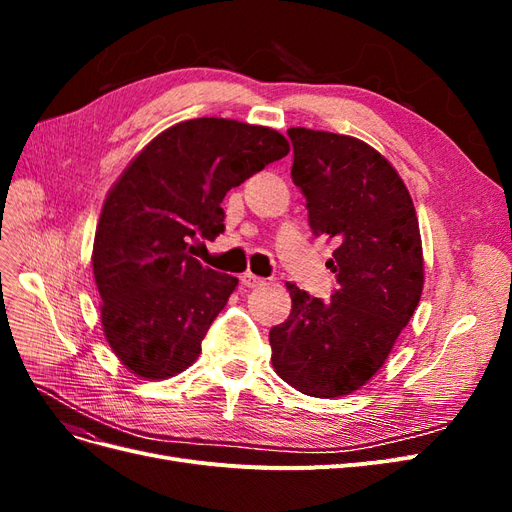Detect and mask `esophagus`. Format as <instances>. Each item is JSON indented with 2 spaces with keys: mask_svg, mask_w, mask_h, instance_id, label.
I'll return each mask as SVG.
<instances>
[{
  "mask_svg": "<svg viewBox=\"0 0 512 512\" xmlns=\"http://www.w3.org/2000/svg\"><path fill=\"white\" fill-rule=\"evenodd\" d=\"M241 284L245 286V288H256V286H262L265 284V277H258V275H254V273H250V271H245L241 277Z\"/></svg>",
  "mask_w": 512,
  "mask_h": 512,
  "instance_id": "obj_1",
  "label": "esophagus"
}]
</instances>
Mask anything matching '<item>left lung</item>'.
I'll use <instances>...</instances> for the list:
<instances>
[{
  "label": "left lung",
  "instance_id": "left-lung-1",
  "mask_svg": "<svg viewBox=\"0 0 512 512\" xmlns=\"http://www.w3.org/2000/svg\"><path fill=\"white\" fill-rule=\"evenodd\" d=\"M290 177L307 200L309 228L337 250V288L322 301L288 282L292 309L269 333L284 382L312 397L348 395L376 374L423 292V247L410 192L359 138L290 128Z\"/></svg>",
  "mask_w": 512,
  "mask_h": 512
}]
</instances>
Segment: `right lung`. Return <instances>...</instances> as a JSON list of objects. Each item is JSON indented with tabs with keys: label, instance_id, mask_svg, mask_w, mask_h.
I'll return each mask as SVG.
<instances>
[{
	"label": "right lung",
	"instance_id": "add662e5",
	"mask_svg": "<svg viewBox=\"0 0 512 512\" xmlns=\"http://www.w3.org/2000/svg\"><path fill=\"white\" fill-rule=\"evenodd\" d=\"M288 151L277 130L200 117L164 130L123 170L91 260L104 335L132 374L164 380L196 361L239 280L200 265L192 241L224 232L226 192Z\"/></svg>",
	"mask_w": 512,
	"mask_h": 512
}]
</instances>
